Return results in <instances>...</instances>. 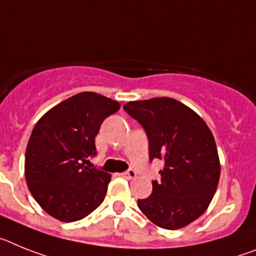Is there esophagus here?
<instances>
[{
  "label": "esophagus",
  "instance_id": "esophagus-1",
  "mask_svg": "<svg viewBox=\"0 0 256 256\" xmlns=\"http://www.w3.org/2000/svg\"><path fill=\"white\" fill-rule=\"evenodd\" d=\"M122 176L125 178V179H128V180H131V179L136 178V172H135L134 170H128V171H125V172H122Z\"/></svg>",
  "mask_w": 256,
  "mask_h": 256
}]
</instances>
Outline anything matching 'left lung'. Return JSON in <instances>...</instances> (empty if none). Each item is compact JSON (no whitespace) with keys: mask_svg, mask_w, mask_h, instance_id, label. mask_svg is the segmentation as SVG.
<instances>
[{"mask_svg":"<svg viewBox=\"0 0 256 256\" xmlns=\"http://www.w3.org/2000/svg\"><path fill=\"white\" fill-rule=\"evenodd\" d=\"M124 110L144 128L150 158L165 162L152 194L138 208L153 224L179 230L201 216L210 205L220 178L212 132L194 110L171 98L128 102Z\"/></svg>","mask_w":256,"mask_h":256,"instance_id":"8db88e82","label":"left lung"}]
</instances>
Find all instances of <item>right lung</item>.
I'll list each match as a JSON object with an SVG mask.
<instances>
[{
    "label": "right lung",
    "instance_id": "obj_1",
    "mask_svg": "<svg viewBox=\"0 0 256 256\" xmlns=\"http://www.w3.org/2000/svg\"><path fill=\"white\" fill-rule=\"evenodd\" d=\"M120 103L96 92H80L42 116L26 150V186L40 206L60 222L88 216L103 202L110 174L88 168L95 136Z\"/></svg>",
    "mask_w": 256,
    "mask_h": 256
}]
</instances>
